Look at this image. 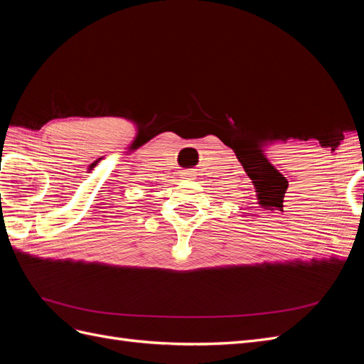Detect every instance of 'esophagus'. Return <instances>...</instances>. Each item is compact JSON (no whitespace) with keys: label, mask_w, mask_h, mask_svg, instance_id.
<instances>
[{"label":"esophagus","mask_w":364,"mask_h":364,"mask_svg":"<svg viewBox=\"0 0 364 364\" xmlns=\"http://www.w3.org/2000/svg\"><path fill=\"white\" fill-rule=\"evenodd\" d=\"M191 171H186V173H183V179H191Z\"/></svg>","instance_id":"obj_1"}]
</instances>
